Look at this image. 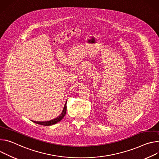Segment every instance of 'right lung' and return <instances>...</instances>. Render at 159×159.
<instances>
[{
    "instance_id": "add662e5",
    "label": "right lung",
    "mask_w": 159,
    "mask_h": 159,
    "mask_svg": "<svg viewBox=\"0 0 159 159\" xmlns=\"http://www.w3.org/2000/svg\"><path fill=\"white\" fill-rule=\"evenodd\" d=\"M66 103H67V101L66 102V103L64 105V107L63 108V110H62L61 114L58 117L55 118L54 119H52V120H47V121H34V120H31V121H33L34 123H37V124H38V125H43V126H47L56 124V123L61 121L66 115V109H67Z\"/></svg>"
}]
</instances>
